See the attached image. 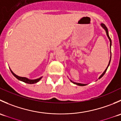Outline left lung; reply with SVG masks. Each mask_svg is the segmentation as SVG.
<instances>
[{
	"label": "left lung",
	"mask_w": 121,
	"mask_h": 121,
	"mask_svg": "<svg viewBox=\"0 0 121 121\" xmlns=\"http://www.w3.org/2000/svg\"><path fill=\"white\" fill-rule=\"evenodd\" d=\"M101 27H102L103 28V29H104L105 30V32H106V33H107V37H108V39H109V41H110V48H111V45H112V41H111V38L109 37V34H108V29H107V27H106V26L104 24H103V23H101ZM111 60V52L110 60H109V63H108V66H107V67L106 68V69H105V71H104V73H102V74H101V75H100L99 77L98 78V79H100V78H102V77H103V75H104V74H105V73H106V71H107V69H108V67H109V64H110ZM70 80L71 82H73V83H74V84H76V85H80V86H84V85H86V84H85L78 83V82H74V81H71V80Z\"/></svg>",
	"instance_id": "8db88e82"
}]
</instances>
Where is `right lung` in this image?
Masks as SVG:
<instances>
[{
  "label": "right lung",
  "mask_w": 121,
  "mask_h": 121,
  "mask_svg": "<svg viewBox=\"0 0 121 121\" xmlns=\"http://www.w3.org/2000/svg\"><path fill=\"white\" fill-rule=\"evenodd\" d=\"M10 69V71H11V73H12V74H13V75H14V76L17 79H18V80H20V81L25 82V83H27V84H30L37 83V82H39V81L41 80V78L43 77H41L39 78L35 79V80H30V79L27 78H26V77H22L18 76V75H17L16 74H14V73H13L12 70H11V69Z\"/></svg>",
  "instance_id": "right-lung-1"
}]
</instances>
